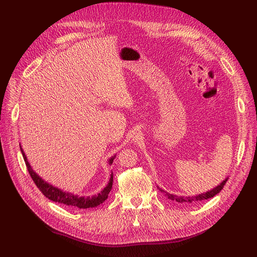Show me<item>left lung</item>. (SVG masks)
<instances>
[{
	"label": "left lung",
	"mask_w": 257,
	"mask_h": 257,
	"mask_svg": "<svg viewBox=\"0 0 257 257\" xmlns=\"http://www.w3.org/2000/svg\"><path fill=\"white\" fill-rule=\"evenodd\" d=\"M227 179H228V178H226V179H225V180H223V182L220 183L217 186H215L214 189L210 190V191H208V192H206V193L198 194V195H196V196H178V195H174V194H169V193L165 192L164 190L160 189L159 186H158V188H159V190H160L161 192L165 193V195H166L169 199L176 200V201H178V203L194 204V203H199V201H203V200L208 199V198H211V197L215 196L216 194H219V193L222 191V189L224 188V185H225V183H226Z\"/></svg>",
	"instance_id": "obj_1"
}]
</instances>
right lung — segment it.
Wrapping results in <instances>:
<instances>
[{
    "instance_id": "add662e5",
    "label": "right lung",
    "mask_w": 257,
    "mask_h": 257,
    "mask_svg": "<svg viewBox=\"0 0 257 257\" xmlns=\"http://www.w3.org/2000/svg\"><path fill=\"white\" fill-rule=\"evenodd\" d=\"M20 150H21V153H22L23 160H25V162H26V165H27V168L29 170V174H30L31 178L33 179L34 183L36 184L37 188L42 191V193L44 194L46 197L49 198L52 201H54V203L63 204L65 206L73 207V208L87 209V208L97 207L98 205L103 204L104 201L108 198V194L110 193L111 188H112V181H113L112 174L110 175V179H109V181H108V184L105 186L103 191H100V193L97 194V195H93L91 197L90 196H88V197L78 196V195H75V194H72V193L64 192L63 190L58 189V188H56V186H53L50 183L43 180V179L34 172L32 167H31L30 163L28 162V159L26 157V153H25V151L22 150L21 146H20ZM114 158H115V155H113V157H111L109 159V161H108V162H109V165L112 164Z\"/></svg>"
}]
</instances>
